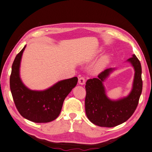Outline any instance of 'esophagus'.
Listing matches in <instances>:
<instances>
[{"instance_id":"obj_1","label":"esophagus","mask_w":152,"mask_h":152,"mask_svg":"<svg viewBox=\"0 0 152 152\" xmlns=\"http://www.w3.org/2000/svg\"><path fill=\"white\" fill-rule=\"evenodd\" d=\"M78 83H79L80 85H84V84L85 83V77H80L79 80H78Z\"/></svg>"}]
</instances>
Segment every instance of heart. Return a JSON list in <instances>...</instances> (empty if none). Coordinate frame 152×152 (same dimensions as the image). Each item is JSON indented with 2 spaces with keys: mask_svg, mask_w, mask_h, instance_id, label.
Wrapping results in <instances>:
<instances>
[{
  "mask_svg": "<svg viewBox=\"0 0 152 152\" xmlns=\"http://www.w3.org/2000/svg\"><path fill=\"white\" fill-rule=\"evenodd\" d=\"M107 61V57H102V59L101 60L100 63H101V64H105Z\"/></svg>",
  "mask_w": 152,
  "mask_h": 152,
  "instance_id": "1",
  "label": "heart"
}]
</instances>
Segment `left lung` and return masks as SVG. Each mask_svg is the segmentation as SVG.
Here are the masks:
<instances>
[{
	"label": "left lung",
	"mask_w": 152,
	"mask_h": 152,
	"mask_svg": "<svg viewBox=\"0 0 152 152\" xmlns=\"http://www.w3.org/2000/svg\"><path fill=\"white\" fill-rule=\"evenodd\" d=\"M126 62L134 69L132 87L127 96L117 100H112L107 96L104 82L116 68L107 69L99 74L97 78L89 79L86 82L85 112L94 124L113 127L126 122L135 111L142 92L141 66L134 54Z\"/></svg>",
	"instance_id": "obj_1"
}]
</instances>
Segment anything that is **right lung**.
Masks as SVG:
<instances>
[{
    "label": "right lung",
    "mask_w": 152,
    "mask_h": 152,
    "mask_svg": "<svg viewBox=\"0 0 152 152\" xmlns=\"http://www.w3.org/2000/svg\"><path fill=\"white\" fill-rule=\"evenodd\" d=\"M26 45L16 56L12 65L10 89L17 110L23 118L35 123H47L55 120L61 111L64 99L77 83V77L58 81L44 90H32L20 77L21 57Z\"/></svg>",
    "instance_id": "1"
}]
</instances>
